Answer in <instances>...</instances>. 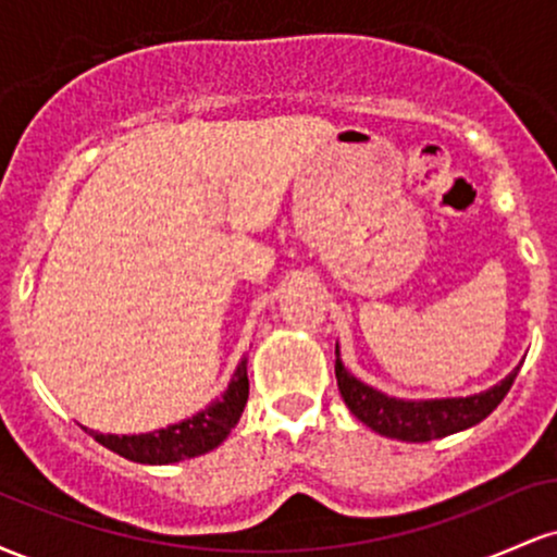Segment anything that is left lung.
<instances>
[{
    "instance_id": "left-lung-1",
    "label": "left lung",
    "mask_w": 557,
    "mask_h": 557,
    "mask_svg": "<svg viewBox=\"0 0 557 557\" xmlns=\"http://www.w3.org/2000/svg\"><path fill=\"white\" fill-rule=\"evenodd\" d=\"M335 376L345 406L356 419L372 426L385 437L403 440V443H430V440L447 437L487 419L513 385L519 367L513 369L500 385L471 395V398H447V400H398L387 398L380 389L363 385L354 374L345 372L341 354L335 348Z\"/></svg>"
}]
</instances>
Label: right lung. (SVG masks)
Masks as SVG:
<instances>
[{
	"label": "right lung",
	"mask_w": 557,
	"mask_h": 557,
	"mask_svg": "<svg viewBox=\"0 0 557 557\" xmlns=\"http://www.w3.org/2000/svg\"><path fill=\"white\" fill-rule=\"evenodd\" d=\"M248 400V374L246 361L235 369L233 380L220 400H214L207 411L196 417L172 424L168 430H157L149 434H99L91 432L101 445L110 447L117 456L136 463H175L185 458L203 456L214 450L222 440L227 437L230 430L238 424L243 408Z\"/></svg>",
	"instance_id": "right-lung-1"
}]
</instances>
